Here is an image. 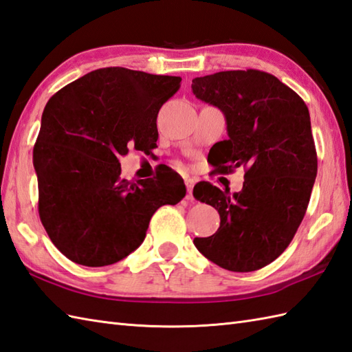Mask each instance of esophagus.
I'll use <instances>...</instances> for the list:
<instances>
[{
	"label": "esophagus",
	"mask_w": 352,
	"mask_h": 352,
	"mask_svg": "<svg viewBox=\"0 0 352 352\" xmlns=\"http://www.w3.org/2000/svg\"><path fill=\"white\" fill-rule=\"evenodd\" d=\"M185 185H186V190H188V196H186V200L192 201V186H194V179H185Z\"/></svg>",
	"instance_id": "esophagus-1"
}]
</instances>
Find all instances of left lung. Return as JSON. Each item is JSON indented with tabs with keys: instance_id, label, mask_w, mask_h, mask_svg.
Returning a JSON list of instances; mask_svg holds the SVG:
<instances>
[{
	"instance_id": "left-lung-1",
	"label": "left lung",
	"mask_w": 352,
	"mask_h": 352,
	"mask_svg": "<svg viewBox=\"0 0 352 352\" xmlns=\"http://www.w3.org/2000/svg\"><path fill=\"white\" fill-rule=\"evenodd\" d=\"M197 99L226 117L228 140L210 147L217 173L244 167L239 192L209 182L194 186L197 200L214 206L220 228L194 245L218 267L256 271L291 244L314 188L318 158L307 105L274 75L256 69L194 78Z\"/></svg>"
}]
</instances>
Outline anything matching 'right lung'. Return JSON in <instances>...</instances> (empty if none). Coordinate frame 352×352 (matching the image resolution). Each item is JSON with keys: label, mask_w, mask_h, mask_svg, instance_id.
Returning a JSON list of instances; mask_svg holds the SVG:
<instances>
[{"label": "right lung", "mask_w": 352, "mask_h": 352, "mask_svg": "<svg viewBox=\"0 0 352 352\" xmlns=\"http://www.w3.org/2000/svg\"><path fill=\"white\" fill-rule=\"evenodd\" d=\"M181 76L104 67L58 90L46 104L33 151L38 215L67 259L84 267L122 261L146 238L155 210L185 197L173 170L131 184L120 156L156 146L160 108Z\"/></svg>", "instance_id": "add662e5"}]
</instances>
